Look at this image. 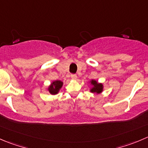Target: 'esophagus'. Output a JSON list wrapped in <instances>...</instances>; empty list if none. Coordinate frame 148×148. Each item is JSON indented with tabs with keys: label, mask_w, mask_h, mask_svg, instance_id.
I'll use <instances>...</instances> for the list:
<instances>
[{
	"label": "esophagus",
	"mask_w": 148,
	"mask_h": 148,
	"mask_svg": "<svg viewBox=\"0 0 148 148\" xmlns=\"http://www.w3.org/2000/svg\"><path fill=\"white\" fill-rule=\"evenodd\" d=\"M71 79H72L75 80V79H77V74H71Z\"/></svg>",
	"instance_id": "1"
}]
</instances>
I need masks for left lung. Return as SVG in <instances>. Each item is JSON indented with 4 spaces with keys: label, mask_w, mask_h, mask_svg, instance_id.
Instances as JSON below:
<instances>
[{
    "label": "left lung",
    "mask_w": 148,
    "mask_h": 148,
    "mask_svg": "<svg viewBox=\"0 0 148 148\" xmlns=\"http://www.w3.org/2000/svg\"><path fill=\"white\" fill-rule=\"evenodd\" d=\"M91 84L92 85V87L90 89V92H91L97 93V94H100L103 92V85L101 83H98L96 80L92 79L90 81Z\"/></svg>",
    "instance_id": "1"
}]
</instances>
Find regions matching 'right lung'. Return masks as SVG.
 <instances>
[{"mask_svg": "<svg viewBox=\"0 0 148 148\" xmlns=\"http://www.w3.org/2000/svg\"><path fill=\"white\" fill-rule=\"evenodd\" d=\"M63 86V82L60 81V80H56V81L53 82L51 84V85L48 87V91L51 95H56L58 94L59 92L60 89Z\"/></svg>", "mask_w": 148, "mask_h": 148, "instance_id": "1", "label": "right lung"}]
</instances>
